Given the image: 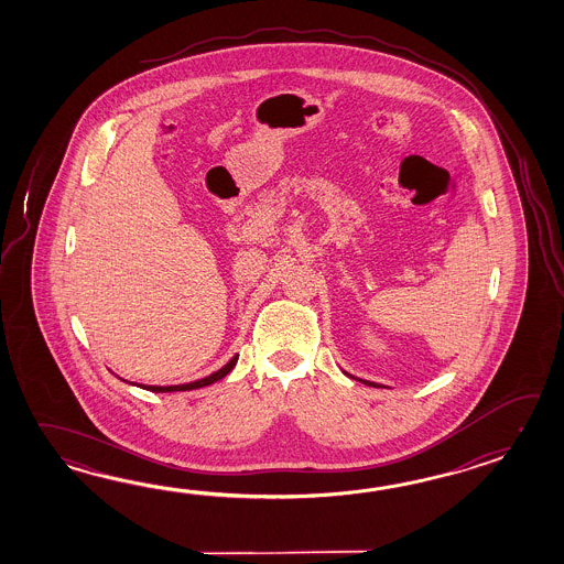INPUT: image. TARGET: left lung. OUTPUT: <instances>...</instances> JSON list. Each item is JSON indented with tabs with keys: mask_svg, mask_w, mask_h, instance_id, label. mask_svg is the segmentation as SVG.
Masks as SVG:
<instances>
[{
	"mask_svg": "<svg viewBox=\"0 0 564 564\" xmlns=\"http://www.w3.org/2000/svg\"><path fill=\"white\" fill-rule=\"evenodd\" d=\"M345 375H348V372H345ZM348 377H350V375H348ZM359 381H360V383L371 384V387H379V384L371 383V381H362V379H359Z\"/></svg>",
	"mask_w": 564,
	"mask_h": 564,
	"instance_id": "1",
	"label": "left lung"
}]
</instances>
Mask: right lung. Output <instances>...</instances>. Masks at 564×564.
Segmentation results:
<instances>
[{"instance_id": "add662e5", "label": "right lung", "mask_w": 564, "mask_h": 564, "mask_svg": "<svg viewBox=\"0 0 564 564\" xmlns=\"http://www.w3.org/2000/svg\"><path fill=\"white\" fill-rule=\"evenodd\" d=\"M236 362H238V355H236L234 359L229 360L228 365H224L219 371L212 372L209 377H204V379L193 381V383L171 384V387H155V384H149V387H144V389H147V391H153V393H171V391H192V389H202V387L214 384L216 381H219V379H224V377H226V375L236 367Z\"/></svg>"}]
</instances>
